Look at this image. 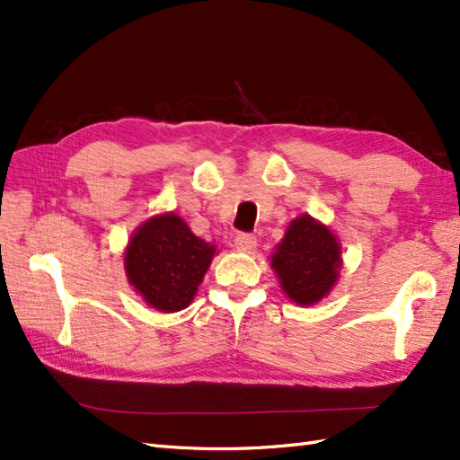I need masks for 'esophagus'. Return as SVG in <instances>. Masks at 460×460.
<instances>
[{"instance_id":"obj_1","label":"esophagus","mask_w":460,"mask_h":460,"mask_svg":"<svg viewBox=\"0 0 460 460\" xmlns=\"http://www.w3.org/2000/svg\"><path fill=\"white\" fill-rule=\"evenodd\" d=\"M255 245H257V237L252 235V233L241 231V233H237V235H235V247L239 251H251Z\"/></svg>"}]
</instances>
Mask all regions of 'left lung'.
I'll list each match as a JSON object with an SVG mask.
<instances>
[{"instance_id": "left-lung-1", "label": "left lung", "mask_w": 460, "mask_h": 460, "mask_svg": "<svg viewBox=\"0 0 460 460\" xmlns=\"http://www.w3.org/2000/svg\"><path fill=\"white\" fill-rule=\"evenodd\" d=\"M270 265L287 296L308 306L334 287L341 265L340 245L328 227L302 215L290 223Z\"/></svg>"}]
</instances>
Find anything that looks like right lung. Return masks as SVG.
I'll return each mask as SVG.
<instances>
[{
    "instance_id": "right-lung-1",
    "label": "right lung",
    "mask_w": 460,
    "mask_h": 460,
    "mask_svg": "<svg viewBox=\"0 0 460 460\" xmlns=\"http://www.w3.org/2000/svg\"><path fill=\"white\" fill-rule=\"evenodd\" d=\"M215 247L195 237L178 215L165 213L146 221L126 249V275L150 306L178 312L190 305Z\"/></svg>"
}]
</instances>
